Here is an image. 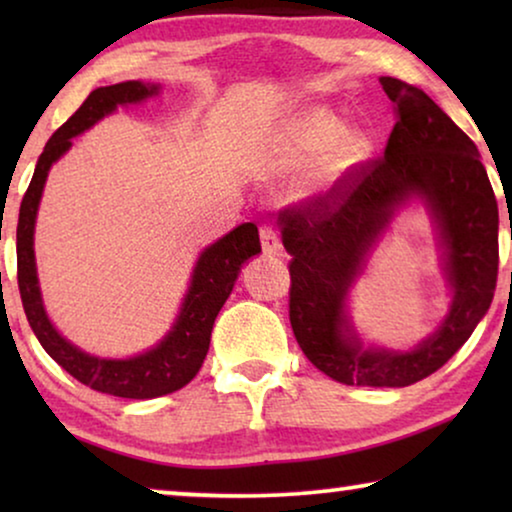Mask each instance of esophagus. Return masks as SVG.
I'll return each mask as SVG.
<instances>
[{
    "instance_id": "obj_1",
    "label": "esophagus",
    "mask_w": 512,
    "mask_h": 512,
    "mask_svg": "<svg viewBox=\"0 0 512 512\" xmlns=\"http://www.w3.org/2000/svg\"><path fill=\"white\" fill-rule=\"evenodd\" d=\"M261 247H263V254H279V249H282L277 230L268 226V223L261 226Z\"/></svg>"
}]
</instances>
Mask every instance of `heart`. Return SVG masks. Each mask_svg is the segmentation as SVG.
<instances>
[{"label": "heart", "instance_id": "1", "mask_svg": "<svg viewBox=\"0 0 512 512\" xmlns=\"http://www.w3.org/2000/svg\"><path fill=\"white\" fill-rule=\"evenodd\" d=\"M368 149V137L356 130H340V121L331 111L307 109L272 137L265 163L275 172L296 170L326 150L319 163V179L333 181L359 165Z\"/></svg>", "mask_w": 512, "mask_h": 512}]
</instances>
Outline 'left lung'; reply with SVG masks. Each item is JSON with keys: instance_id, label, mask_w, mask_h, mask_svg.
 Here are the masks:
<instances>
[{"instance_id": "obj_1", "label": "left lung", "mask_w": 512, "mask_h": 512, "mask_svg": "<svg viewBox=\"0 0 512 512\" xmlns=\"http://www.w3.org/2000/svg\"><path fill=\"white\" fill-rule=\"evenodd\" d=\"M396 125L384 153L354 165L326 193L277 216L289 263V319L300 349L333 380L408 387L443 368L492 305L499 207L478 146L424 90L382 76ZM410 194L430 205L455 296L444 326L410 353L363 350L344 317L348 286L388 216Z\"/></svg>"}]
</instances>
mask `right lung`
<instances>
[{
  "instance_id": "1",
  "label": "right lung",
  "mask_w": 512,
  "mask_h": 512,
  "mask_svg": "<svg viewBox=\"0 0 512 512\" xmlns=\"http://www.w3.org/2000/svg\"><path fill=\"white\" fill-rule=\"evenodd\" d=\"M156 93L158 86H149L142 81H125L93 90L86 97V102L67 118V123H62L53 132V137L44 146V153L37 160V170H34V177L23 195V202H20L16 230L20 300H23L27 321H30L41 347L81 384L118 398H158L172 394V391L186 387L198 375L207 356L214 319L233 291L237 272H240L244 261H249L251 256L261 251L258 228L254 223H242L202 251L177 324L172 326V331L165 335V340L158 347L135 356V359L111 361L83 354L81 349L69 345L48 321L44 303H41L32 249L34 219H37V207L48 170L72 146V137L81 135L102 116L111 114L118 104L142 102Z\"/></svg>"
}]
</instances>
